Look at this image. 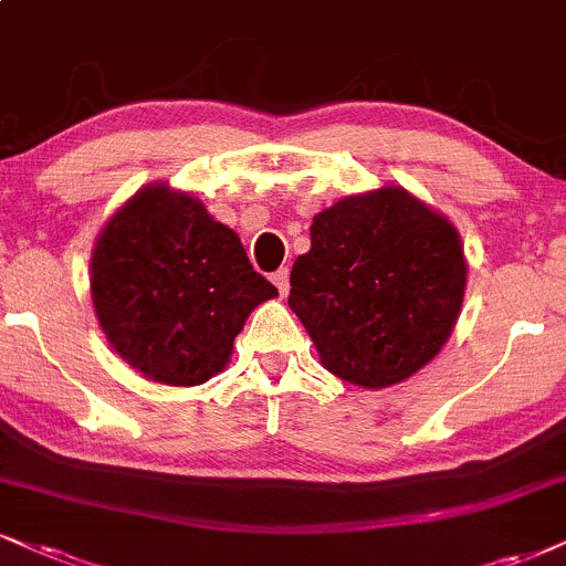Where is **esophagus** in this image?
Returning <instances> with one entry per match:
<instances>
[{
  "instance_id": "34e87169",
  "label": "esophagus",
  "mask_w": 566,
  "mask_h": 566,
  "mask_svg": "<svg viewBox=\"0 0 566 566\" xmlns=\"http://www.w3.org/2000/svg\"><path fill=\"white\" fill-rule=\"evenodd\" d=\"M291 272H289V268H281L277 272H272V283L277 285V291H281V296H285L289 294V289H291Z\"/></svg>"
}]
</instances>
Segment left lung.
<instances>
[{"label":"left lung","instance_id":"obj_1","mask_svg":"<svg viewBox=\"0 0 566 566\" xmlns=\"http://www.w3.org/2000/svg\"><path fill=\"white\" fill-rule=\"evenodd\" d=\"M291 270L289 306L340 380L388 388L422 369L462 310L464 247L449 218L401 186L315 214Z\"/></svg>","mask_w":566,"mask_h":566}]
</instances>
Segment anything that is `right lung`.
Instances as JSON below:
<instances>
[{
  "mask_svg": "<svg viewBox=\"0 0 566 566\" xmlns=\"http://www.w3.org/2000/svg\"><path fill=\"white\" fill-rule=\"evenodd\" d=\"M277 296L241 239L193 193L142 188L91 254V302L109 344L144 378L199 386L226 369L233 340Z\"/></svg>",
  "mask_w": 566,
  "mask_h": 566,
  "instance_id": "1",
  "label": "right lung"
}]
</instances>
